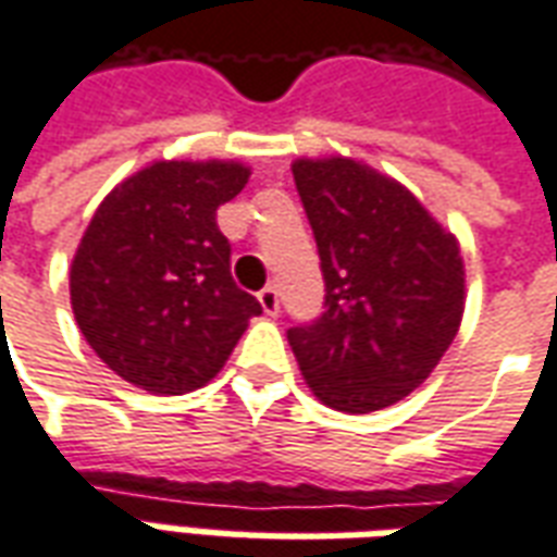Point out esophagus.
I'll list each match as a JSON object with an SVG mask.
<instances>
[{
    "label": "esophagus",
    "instance_id": "34e87169",
    "mask_svg": "<svg viewBox=\"0 0 557 557\" xmlns=\"http://www.w3.org/2000/svg\"><path fill=\"white\" fill-rule=\"evenodd\" d=\"M256 298H259V304H262V310H265L268 315L280 313V295H277V289H274V286H265V289L259 292Z\"/></svg>",
    "mask_w": 557,
    "mask_h": 557
}]
</instances>
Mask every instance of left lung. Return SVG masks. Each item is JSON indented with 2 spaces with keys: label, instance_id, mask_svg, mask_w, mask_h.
<instances>
[{
  "label": "left lung",
  "instance_id": "obj_1",
  "mask_svg": "<svg viewBox=\"0 0 557 557\" xmlns=\"http://www.w3.org/2000/svg\"><path fill=\"white\" fill-rule=\"evenodd\" d=\"M292 175L325 277V313L289 327L295 361L331 409H387L430 379L459 331V242L406 184L363 160L298 158Z\"/></svg>",
  "mask_w": 557,
  "mask_h": 557
}]
</instances>
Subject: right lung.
Returning a JSON list of instances; mask_svg holds the SVG:
<instances>
[{
	"mask_svg": "<svg viewBox=\"0 0 557 557\" xmlns=\"http://www.w3.org/2000/svg\"><path fill=\"white\" fill-rule=\"evenodd\" d=\"M242 160H151L103 196L71 262V310L115 375L178 397L208 385L262 307L235 286L218 208Z\"/></svg>",
	"mask_w": 557,
	"mask_h": 557,
	"instance_id": "add662e5",
	"label": "right lung"
}]
</instances>
